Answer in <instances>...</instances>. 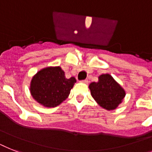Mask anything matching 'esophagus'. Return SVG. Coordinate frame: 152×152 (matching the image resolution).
<instances>
[{"label": "esophagus", "instance_id": "1", "mask_svg": "<svg viewBox=\"0 0 152 152\" xmlns=\"http://www.w3.org/2000/svg\"><path fill=\"white\" fill-rule=\"evenodd\" d=\"M81 82L84 83H88V80H82Z\"/></svg>", "mask_w": 152, "mask_h": 152}]
</instances>
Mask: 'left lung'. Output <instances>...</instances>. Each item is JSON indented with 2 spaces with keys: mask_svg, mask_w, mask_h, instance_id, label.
<instances>
[{
  "mask_svg": "<svg viewBox=\"0 0 152 152\" xmlns=\"http://www.w3.org/2000/svg\"><path fill=\"white\" fill-rule=\"evenodd\" d=\"M91 96L102 108L114 110L122 103L126 96L124 89L109 74H102L97 82L89 85Z\"/></svg>",
  "mask_w": 152,
  "mask_h": 152,
  "instance_id": "obj_1",
  "label": "left lung"
}]
</instances>
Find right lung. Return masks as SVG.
Masks as SVG:
<instances>
[{"mask_svg":"<svg viewBox=\"0 0 152 152\" xmlns=\"http://www.w3.org/2000/svg\"><path fill=\"white\" fill-rule=\"evenodd\" d=\"M76 79L65 78L60 66L42 69L33 76L30 83V94L35 101L44 107L53 108L59 105L69 95Z\"/></svg>","mask_w":152,"mask_h":152,"instance_id":"obj_1","label":"right lung"}]
</instances>
